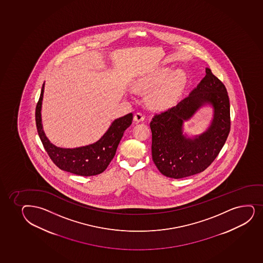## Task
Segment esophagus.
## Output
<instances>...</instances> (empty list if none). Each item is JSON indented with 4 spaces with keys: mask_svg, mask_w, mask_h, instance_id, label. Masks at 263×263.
<instances>
[{
    "mask_svg": "<svg viewBox=\"0 0 263 263\" xmlns=\"http://www.w3.org/2000/svg\"><path fill=\"white\" fill-rule=\"evenodd\" d=\"M134 121L137 122V123H139V122H143V121L145 120V116L143 115L142 113H136L135 115H134V118H133Z\"/></svg>",
    "mask_w": 263,
    "mask_h": 263,
    "instance_id": "esophagus-1",
    "label": "esophagus"
}]
</instances>
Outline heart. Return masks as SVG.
I'll use <instances>...</instances> for the list:
<instances>
[{
	"mask_svg": "<svg viewBox=\"0 0 263 263\" xmlns=\"http://www.w3.org/2000/svg\"><path fill=\"white\" fill-rule=\"evenodd\" d=\"M186 83V76L181 70H161L154 76L141 79L134 84V90L152 92L151 103L157 108H166L172 104Z\"/></svg>",
	"mask_w": 263,
	"mask_h": 263,
	"instance_id": "obj_1",
	"label": "heart"
}]
</instances>
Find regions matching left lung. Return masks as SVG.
Returning a JSON list of instances; mask_svg holds the SVG:
<instances>
[{
    "label": "left lung",
    "mask_w": 263,
    "mask_h": 263,
    "mask_svg": "<svg viewBox=\"0 0 263 263\" xmlns=\"http://www.w3.org/2000/svg\"><path fill=\"white\" fill-rule=\"evenodd\" d=\"M191 94L152 119V157L162 175L180 179L204 171L216 159L229 135L230 102L227 88L210 68ZM211 105L214 118L200 136L191 138L183 125L202 106Z\"/></svg>",
    "instance_id": "8db88e82"
}]
</instances>
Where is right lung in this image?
<instances>
[{
    "label": "right lung",
    "instance_id": "add662e5",
    "mask_svg": "<svg viewBox=\"0 0 263 263\" xmlns=\"http://www.w3.org/2000/svg\"><path fill=\"white\" fill-rule=\"evenodd\" d=\"M45 82L36 107V124L43 145L51 160L61 170L82 176L103 173L115 156L124 130L133 123V113L112 122L109 129L97 142L76 148H62L51 144L43 130L41 109Z\"/></svg>",
    "mask_w": 263,
    "mask_h": 263
}]
</instances>
